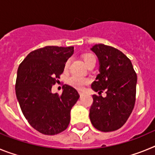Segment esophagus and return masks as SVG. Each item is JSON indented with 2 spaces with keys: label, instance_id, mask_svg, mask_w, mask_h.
<instances>
[{
  "label": "esophagus",
  "instance_id": "1",
  "mask_svg": "<svg viewBox=\"0 0 155 155\" xmlns=\"http://www.w3.org/2000/svg\"><path fill=\"white\" fill-rule=\"evenodd\" d=\"M78 93H79V94H80L81 97H82L83 95H84V92H82V91H78Z\"/></svg>",
  "mask_w": 155,
  "mask_h": 155
}]
</instances>
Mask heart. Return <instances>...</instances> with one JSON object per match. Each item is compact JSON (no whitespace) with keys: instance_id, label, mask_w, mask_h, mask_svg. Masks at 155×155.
Instances as JSON below:
<instances>
[{"instance_id":"1","label":"heart","mask_w":155,"mask_h":155,"mask_svg":"<svg viewBox=\"0 0 155 155\" xmlns=\"http://www.w3.org/2000/svg\"><path fill=\"white\" fill-rule=\"evenodd\" d=\"M83 59H84V62L87 65L90 64L92 62H96V58L93 54L91 53H86L83 55ZM70 66V60L68 59V61L65 62L64 64V69L68 70ZM68 83L72 87H75L77 89H82L84 87V85L89 84V79L87 78H84V77L78 76V75H72V76L69 77L68 78Z\"/></svg>"}]
</instances>
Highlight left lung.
Masks as SVG:
<instances>
[{"mask_svg":"<svg viewBox=\"0 0 155 155\" xmlns=\"http://www.w3.org/2000/svg\"><path fill=\"white\" fill-rule=\"evenodd\" d=\"M91 50L99 60L100 74L91 84L99 95H92L90 120L98 130L111 132L123 127L132 113L137 76L130 60L120 50L104 44L95 45ZM104 91L105 98L101 95Z\"/></svg>","mask_w":155,"mask_h":155,"instance_id":"1","label":"left lung"}]
</instances>
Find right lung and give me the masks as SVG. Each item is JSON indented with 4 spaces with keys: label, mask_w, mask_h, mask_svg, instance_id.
Listing matches in <instances>:
<instances>
[{
    "label": "right lung",
    "mask_w": 155,
    "mask_h": 155,
    "mask_svg": "<svg viewBox=\"0 0 155 155\" xmlns=\"http://www.w3.org/2000/svg\"><path fill=\"white\" fill-rule=\"evenodd\" d=\"M73 53L74 46H45L28 53L18 69L15 92L21 112L28 124L45 135L68 128L71 109L80 97L68 84L63 86L61 94L51 92Z\"/></svg>",
    "instance_id": "right-lung-1"
}]
</instances>
